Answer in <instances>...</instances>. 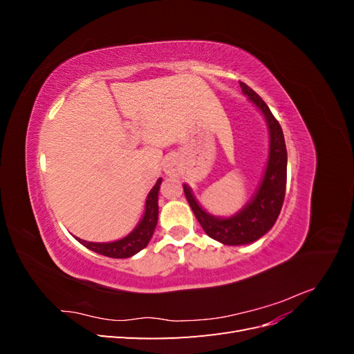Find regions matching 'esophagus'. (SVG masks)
Returning a JSON list of instances; mask_svg holds the SVG:
<instances>
[{
    "label": "esophagus",
    "mask_w": 354,
    "mask_h": 354,
    "mask_svg": "<svg viewBox=\"0 0 354 354\" xmlns=\"http://www.w3.org/2000/svg\"><path fill=\"white\" fill-rule=\"evenodd\" d=\"M164 173H165L167 176H169V177H177V176H180L181 167H180V162H178V160H177L176 158L169 156V158H167V159L164 160Z\"/></svg>",
    "instance_id": "1"
}]
</instances>
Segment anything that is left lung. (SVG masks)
Instances as JSON below:
<instances>
[{"instance_id": "obj_1", "label": "left lung", "mask_w": 354, "mask_h": 354, "mask_svg": "<svg viewBox=\"0 0 354 354\" xmlns=\"http://www.w3.org/2000/svg\"><path fill=\"white\" fill-rule=\"evenodd\" d=\"M243 95L261 112L269 133V153L260 185L252 198L232 216H214L202 208L189 185H183L189 205L209 238L224 245H248L269 232L279 217L286 187V146L282 128L263 99L248 85L239 82Z\"/></svg>"}]
</instances>
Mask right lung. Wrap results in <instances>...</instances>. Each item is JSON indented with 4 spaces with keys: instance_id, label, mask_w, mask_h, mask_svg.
Masks as SVG:
<instances>
[{
    "instance_id": "add662e5",
    "label": "right lung",
    "mask_w": 354,
    "mask_h": 354,
    "mask_svg": "<svg viewBox=\"0 0 354 354\" xmlns=\"http://www.w3.org/2000/svg\"><path fill=\"white\" fill-rule=\"evenodd\" d=\"M160 183H162V178L159 177L156 185L147 194L145 202V212L140 221L137 223V226L128 233L127 236L112 242H88L77 236L75 238H77V241L82 243L85 248L106 257H111V259H128V257H133L137 252H140L143 248H146L149 241L152 239L155 227L158 224V194Z\"/></svg>"
}]
</instances>
